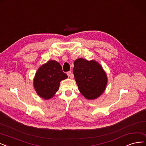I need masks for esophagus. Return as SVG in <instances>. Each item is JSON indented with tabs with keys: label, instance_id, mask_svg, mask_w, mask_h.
<instances>
[{
	"label": "esophagus",
	"instance_id": "obj_1",
	"mask_svg": "<svg viewBox=\"0 0 146 146\" xmlns=\"http://www.w3.org/2000/svg\"><path fill=\"white\" fill-rule=\"evenodd\" d=\"M67 75H68V76L69 78H74V76H73V75L72 74L71 71L68 72H67Z\"/></svg>",
	"mask_w": 146,
	"mask_h": 146
}]
</instances>
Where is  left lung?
I'll return each mask as SVG.
<instances>
[{
    "instance_id": "left-lung-1",
    "label": "left lung",
    "mask_w": 146,
    "mask_h": 146,
    "mask_svg": "<svg viewBox=\"0 0 146 146\" xmlns=\"http://www.w3.org/2000/svg\"><path fill=\"white\" fill-rule=\"evenodd\" d=\"M73 73L79 91L85 98L94 100L102 95L108 83L107 75L95 60L78 58L74 62Z\"/></svg>"
}]
</instances>
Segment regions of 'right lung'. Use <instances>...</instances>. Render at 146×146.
Here are the masks:
<instances>
[{
  "label": "right lung",
  "instance_id": "right-lung-1",
  "mask_svg": "<svg viewBox=\"0 0 146 146\" xmlns=\"http://www.w3.org/2000/svg\"><path fill=\"white\" fill-rule=\"evenodd\" d=\"M67 78L60 63L50 60L38 69L33 78L34 89L39 96L48 100L59 90L60 81Z\"/></svg>",
  "mask_w": 146,
  "mask_h": 146
}]
</instances>
